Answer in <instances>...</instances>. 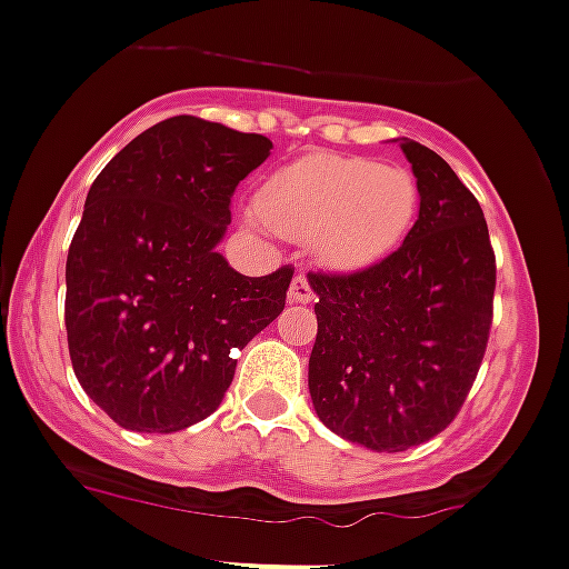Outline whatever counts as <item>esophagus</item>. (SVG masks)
<instances>
[{
    "label": "esophagus",
    "mask_w": 569,
    "mask_h": 569,
    "mask_svg": "<svg viewBox=\"0 0 569 569\" xmlns=\"http://www.w3.org/2000/svg\"><path fill=\"white\" fill-rule=\"evenodd\" d=\"M287 298H290L292 303H309L315 298V290L312 284H309V279L303 277V273H298L296 279L290 282V290H287Z\"/></svg>",
    "instance_id": "obj_1"
}]
</instances>
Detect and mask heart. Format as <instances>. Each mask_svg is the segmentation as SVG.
Wrapping results in <instances>:
<instances>
[{
	"label": "heart",
	"instance_id": "b5f03b06",
	"mask_svg": "<svg viewBox=\"0 0 569 569\" xmlns=\"http://www.w3.org/2000/svg\"><path fill=\"white\" fill-rule=\"evenodd\" d=\"M418 182L407 168L368 157L307 154L279 168L260 190V210L273 229L312 240L323 266L359 271L385 260L418 216ZM246 221L260 227L251 212Z\"/></svg>",
	"mask_w": 569,
	"mask_h": 569
}]
</instances>
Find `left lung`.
<instances>
[{"mask_svg": "<svg viewBox=\"0 0 569 569\" xmlns=\"http://www.w3.org/2000/svg\"><path fill=\"white\" fill-rule=\"evenodd\" d=\"M420 212L401 249L348 277L309 273L318 337L309 396L326 429L398 453L440 435L473 387L492 323L495 254L476 196L401 138Z\"/></svg>", "mask_w": 569, "mask_h": 569, "instance_id": "obj_1", "label": "left lung"}]
</instances>
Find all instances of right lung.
<instances>
[{"label": "right lung", "instance_id": "obj_1", "mask_svg": "<svg viewBox=\"0 0 569 569\" xmlns=\"http://www.w3.org/2000/svg\"><path fill=\"white\" fill-rule=\"evenodd\" d=\"M273 143L173 116L123 146L88 190L66 260L77 381L118 426L171 435L210 418L284 309L292 268L243 277L218 251L234 188Z\"/></svg>", "mask_w": 569, "mask_h": 569}]
</instances>
